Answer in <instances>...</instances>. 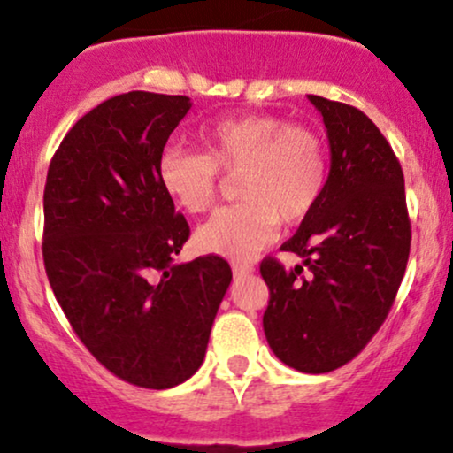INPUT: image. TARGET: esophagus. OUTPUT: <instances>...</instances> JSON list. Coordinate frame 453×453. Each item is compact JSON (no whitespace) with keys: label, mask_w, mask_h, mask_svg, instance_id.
<instances>
[{"label":"esophagus","mask_w":453,"mask_h":453,"mask_svg":"<svg viewBox=\"0 0 453 453\" xmlns=\"http://www.w3.org/2000/svg\"><path fill=\"white\" fill-rule=\"evenodd\" d=\"M234 277H247V274L253 273V266H247V264H232Z\"/></svg>","instance_id":"34e87169"}]
</instances>
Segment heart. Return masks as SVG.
Listing matches in <instances>:
<instances>
[{
    "label": "heart",
    "instance_id": "heart-1",
    "mask_svg": "<svg viewBox=\"0 0 453 453\" xmlns=\"http://www.w3.org/2000/svg\"><path fill=\"white\" fill-rule=\"evenodd\" d=\"M202 153L165 147L157 179L165 196L187 212L215 204L219 173L238 174V204L217 211L200 230L202 251L251 259L273 241L279 221H303L327 180L326 140L315 127L264 112L238 114L200 132Z\"/></svg>",
    "mask_w": 453,
    "mask_h": 453
}]
</instances>
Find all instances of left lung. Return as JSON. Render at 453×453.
Segmentation results:
<instances>
[{"mask_svg": "<svg viewBox=\"0 0 453 453\" xmlns=\"http://www.w3.org/2000/svg\"><path fill=\"white\" fill-rule=\"evenodd\" d=\"M309 102L324 119L330 173L317 206L280 247L303 264L285 270L264 259L259 273L270 289V349L319 375L353 360L386 321L407 268L411 223L403 168L375 123L347 104Z\"/></svg>", "mask_w": 453, "mask_h": 453, "instance_id": "1", "label": "left lung"}]
</instances>
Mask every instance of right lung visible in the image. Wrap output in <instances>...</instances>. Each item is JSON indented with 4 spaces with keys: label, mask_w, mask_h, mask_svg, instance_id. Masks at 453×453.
Segmentation results:
<instances>
[{
    "label": "right lung",
    "mask_w": 453,
    "mask_h": 453,
    "mask_svg": "<svg viewBox=\"0 0 453 453\" xmlns=\"http://www.w3.org/2000/svg\"><path fill=\"white\" fill-rule=\"evenodd\" d=\"M185 96L129 91L61 140L44 187L46 277L82 345L123 381L168 389L204 362L232 280L217 256L174 262L189 226L157 159L189 112Z\"/></svg>",
    "instance_id": "1"
}]
</instances>
